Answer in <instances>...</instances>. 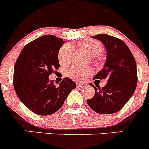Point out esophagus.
I'll list each match as a JSON object with an SVG mask.
<instances>
[{
  "label": "esophagus",
  "mask_w": 149,
  "mask_h": 149,
  "mask_svg": "<svg viewBox=\"0 0 149 149\" xmlns=\"http://www.w3.org/2000/svg\"><path fill=\"white\" fill-rule=\"evenodd\" d=\"M86 85L84 84H80V83H78L77 84V87H79V88H86Z\"/></svg>",
  "instance_id": "34e87169"
}]
</instances>
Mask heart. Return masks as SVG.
Returning a JSON list of instances; mask_svg holds the SVG:
<instances>
[{
	"mask_svg": "<svg viewBox=\"0 0 149 149\" xmlns=\"http://www.w3.org/2000/svg\"><path fill=\"white\" fill-rule=\"evenodd\" d=\"M78 46L85 52H88L93 58L97 55H101L104 51L103 45L98 40L92 39H86L78 42ZM73 51L68 45H64L60 48L58 53V61L62 65H65L70 63L72 61ZM93 73V70L89 67H81L75 65L69 69L67 75L69 78L73 80L82 81L89 76Z\"/></svg>",
	"mask_w": 149,
	"mask_h": 149,
	"instance_id": "1",
	"label": "heart"
}]
</instances>
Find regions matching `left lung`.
Returning a JSON list of instances; mask_svg holds the SVG:
<instances>
[{"mask_svg":"<svg viewBox=\"0 0 149 149\" xmlns=\"http://www.w3.org/2000/svg\"><path fill=\"white\" fill-rule=\"evenodd\" d=\"M93 38L100 40L107 49V60L103 69L94 79H107L102 88H96L95 95L87 100L88 106L100 114H112L120 111L136 90L138 82L136 62L125 43L108 34H97Z\"/></svg>","mask_w":149,"mask_h":149,"instance_id":"obj_1","label":"left lung"}]
</instances>
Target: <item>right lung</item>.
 I'll use <instances>...</instances> for the list:
<instances>
[{"label": "right lung", "mask_w": 149, "mask_h": 149, "mask_svg": "<svg viewBox=\"0 0 149 149\" xmlns=\"http://www.w3.org/2000/svg\"><path fill=\"white\" fill-rule=\"evenodd\" d=\"M64 42L54 35H44L25 45L16 60L13 87L19 100L37 115L55 113L76 87L67 77L58 86L48 78L60 67L58 53Z\"/></svg>", "instance_id": "right-lung-1"}]
</instances>
